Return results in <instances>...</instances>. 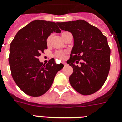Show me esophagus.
<instances>
[{"instance_id": "1", "label": "esophagus", "mask_w": 122, "mask_h": 122, "mask_svg": "<svg viewBox=\"0 0 122 122\" xmlns=\"http://www.w3.org/2000/svg\"><path fill=\"white\" fill-rule=\"evenodd\" d=\"M63 64H64V66H66V65H67V63H65V62H64V63H63Z\"/></svg>"}]
</instances>
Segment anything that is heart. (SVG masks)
<instances>
[{
  "mask_svg": "<svg viewBox=\"0 0 122 122\" xmlns=\"http://www.w3.org/2000/svg\"><path fill=\"white\" fill-rule=\"evenodd\" d=\"M63 33H62V34H63ZM51 36H48V38H47L46 43L48 45L50 44V41H51ZM55 56H56V58H59V59H63L64 56V53L63 51H57L55 53Z\"/></svg>",
  "mask_w": 122,
  "mask_h": 122,
  "instance_id": "heart-1",
  "label": "heart"
}]
</instances>
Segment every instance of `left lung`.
I'll return each instance as SVG.
<instances>
[{"instance_id": "1", "label": "left lung", "mask_w": 122, "mask_h": 122, "mask_svg": "<svg viewBox=\"0 0 122 122\" xmlns=\"http://www.w3.org/2000/svg\"><path fill=\"white\" fill-rule=\"evenodd\" d=\"M56 23L73 36L74 46L67 61L73 68L70 84L81 94H94L104 85L110 70V49L107 38L99 28L83 20ZM81 59L80 66H76L74 63Z\"/></svg>"}]
</instances>
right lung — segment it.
Segmentation results:
<instances>
[{"instance_id": "obj_1", "label": "right lung", "mask_w": 122, "mask_h": 122, "mask_svg": "<svg viewBox=\"0 0 122 122\" xmlns=\"http://www.w3.org/2000/svg\"><path fill=\"white\" fill-rule=\"evenodd\" d=\"M53 32H61L56 23L34 20L20 30L10 43L9 61L12 77L28 96L38 97L46 92L64 66L56 64L53 58L46 64L38 58L47 49V38Z\"/></svg>"}]
</instances>
